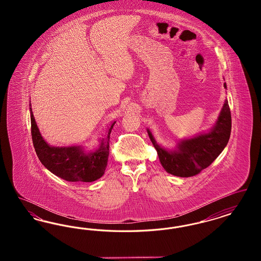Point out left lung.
Wrapping results in <instances>:
<instances>
[{
    "instance_id": "1",
    "label": "left lung",
    "mask_w": 261,
    "mask_h": 261,
    "mask_svg": "<svg viewBox=\"0 0 261 261\" xmlns=\"http://www.w3.org/2000/svg\"><path fill=\"white\" fill-rule=\"evenodd\" d=\"M224 87L226 84L224 83ZM232 118L228 100H225L216 125L207 134L182 141L177 150L167 151L161 148L148 130L149 139L156 149L163 168L174 176L192 177L208 167L221 153L231 135Z\"/></svg>"
}]
</instances>
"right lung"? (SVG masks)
<instances>
[{
    "instance_id": "1",
    "label": "right lung",
    "mask_w": 261,
    "mask_h": 261,
    "mask_svg": "<svg viewBox=\"0 0 261 261\" xmlns=\"http://www.w3.org/2000/svg\"><path fill=\"white\" fill-rule=\"evenodd\" d=\"M30 116L35 151L40 162L51 173L69 182H93L103 175L110 155V136L115 121L109 128L107 137L101 139L99 149L85 154L79 147L56 148L49 146L39 132L31 108Z\"/></svg>"
}]
</instances>
